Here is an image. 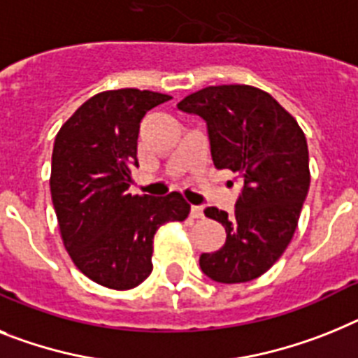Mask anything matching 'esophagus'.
I'll list each match as a JSON object with an SVG mask.
<instances>
[{
    "mask_svg": "<svg viewBox=\"0 0 358 358\" xmlns=\"http://www.w3.org/2000/svg\"><path fill=\"white\" fill-rule=\"evenodd\" d=\"M191 216H193V218H203V207L191 206Z\"/></svg>",
    "mask_w": 358,
    "mask_h": 358,
    "instance_id": "34e87169",
    "label": "esophagus"
}]
</instances>
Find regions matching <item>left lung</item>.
<instances>
[{"label":"left lung","instance_id":"obj_1","mask_svg":"<svg viewBox=\"0 0 358 358\" xmlns=\"http://www.w3.org/2000/svg\"><path fill=\"white\" fill-rule=\"evenodd\" d=\"M178 109L206 122L216 169L233 171L244 182L233 215L216 207L203 211L227 236L218 251L202 253L200 267L222 284L258 278L289 245L308 196L304 133L271 94L251 85L206 87L185 96Z\"/></svg>","mask_w":358,"mask_h":358}]
</instances>
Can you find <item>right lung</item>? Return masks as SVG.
Returning a JSON list of instances; mask_svg holds the SVG:
<instances>
[{
    "label": "right lung",
    "instance_id": "add662e5",
    "mask_svg": "<svg viewBox=\"0 0 358 358\" xmlns=\"http://www.w3.org/2000/svg\"><path fill=\"white\" fill-rule=\"evenodd\" d=\"M171 96L118 89L92 96L54 140L50 194L74 266L110 289H133L152 271V238L187 218L180 193L131 194L140 122Z\"/></svg>",
    "mask_w": 358,
    "mask_h": 358
}]
</instances>
